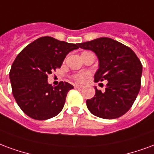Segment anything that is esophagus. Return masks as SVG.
<instances>
[{
  "label": "esophagus",
  "instance_id": "esophagus-1",
  "mask_svg": "<svg viewBox=\"0 0 154 154\" xmlns=\"http://www.w3.org/2000/svg\"><path fill=\"white\" fill-rule=\"evenodd\" d=\"M75 88H83V86L80 85H75Z\"/></svg>",
  "mask_w": 154,
  "mask_h": 154
}]
</instances>
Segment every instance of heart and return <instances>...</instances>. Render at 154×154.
I'll return each mask as SVG.
<instances>
[{"instance_id": "heart-1", "label": "heart", "mask_w": 154, "mask_h": 154, "mask_svg": "<svg viewBox=\"0 0 154 154\" xmlns=\"http://www.w3.org/2000/svg\"><path fill=\"white\" fill-rule=\"evenodd\" d=\"M88 75V74L85 72H81V73H79L78 75H76L75 79L76 80H78V81H83L85 78H86V76Z\"/></svg>"}]
</instances>
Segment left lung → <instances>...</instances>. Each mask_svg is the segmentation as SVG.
<instances>
[{
  "label": "left lung",
  "instance_id": "8db88e82",
  "mask_svg": "<svg viewBox=\"0 0 154 154\" xmlns=\"http://www.w3.org/2000/svg\"><path fill=\"white\" fill-rule=\"evenodd\" d=\"M90 50L98 59L94 80H107L105 90L95 87V95L86 100L93 115L103 119L118 118L130 110L136 99L141 85L142 64L131 48L114 39L99 38L79 43Z\"/></svg>",
  "mask_w": 154,
  "mask_h": 154
}]
</instances>
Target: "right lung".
<instances>
[{
    "instance_id": "add662e5",
    "label": "right lung",
    "mask_w": 154,
    "mask_h": 154,
    "mask_svg": "<svg viewBox=\"0 0 154 154\" xmlns=\"http://www.w3.org/2000/svg\"><path fill=\"white\" fill-rule=\"evenodd\" d=\"M79 48L51 37H42L23 48L10 71L12 94L21 110L35 120L54 117L63 108L67 93L74 87L67 82L48 84V75L60 68L66 55Z\"/></svg>"
}]
</instances>
